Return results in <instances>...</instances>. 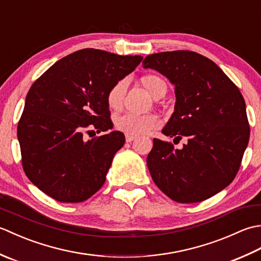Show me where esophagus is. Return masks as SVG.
I'll return each instance as SVG.
<instances>
[{
  "label": "esophagus",
  "instance_id": "1",
  "mask_svg": "<svg viewBox=\"0 0 261 261\" xmlns=\"http://www.w3.org/2000/svg\"><path fill=\"white\" fill-rule=\"evenodd\" d=\"M136 139V136H130V135H125V141L126 142H131Z\"/></svg>",
  "mask_w": 261,
  "mask_h": 261
}]
</instances>
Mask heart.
Instances as JSON below:
<instances>
[{
  "instance_id": "1",
  "label": "heart",
  "mask_w": 261,
  "mask_h": 261,
  "mask_svg": "<svg viewBox=\"0 0 261 261\" xmlns=\"http://www.w3.org/2000/svg\"><path fill=\"white\" fill-rule=\"evenodd\" d=\"M141 84L143 87L156 97L166 87V83L163 79L157 75H146L141 79ZM127 90V81L120 80L110 88L107 95V102L112 110H121L123 107L125 93ZM160 125V120L158 116L153 114H135L125 113L115 119V126L119 131L130 136H140L157 129Z\"/></svg>"
}]
</instances>
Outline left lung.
<instances>
[{
    "mask_svg": "<svg viewBox=\"0 0 261 261\" xmlns=\"http://www.w3.org/2000/svg\"><path fill=\"white\" fill-rule=\"evenodd\" d=\"M142 66L175 86L174 113L162 132L188 138L181 149L153 139L147 166L154 184L175 202L207 199L234 179L248 146L242 94L218 65L194 51L152 54Z\"/></svg>",
    "mask_w": 261,
    "mask_h": 261,
    "instance_id": "1",
    "label": "left lung"
}]
</instances>
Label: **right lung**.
<instances>
[{"instance_id": "1", "label": "right lung", "mask_w": 261, "mask_h": 261, "mask_svg": "<svg viewBox=\"0 0 261 261\" xmlns=\"http://www.w3.org/2000/svg\"><path fill=\"white\" fill-rule=\"evenodd\" d=\"M141 60L87 48L58 60L33 83L18 140L24 173L39 190L58 202L80 203L103 186L124 135L85 140L84 132L112 129L108 92Z\"/></svg>"}]
</instances>
